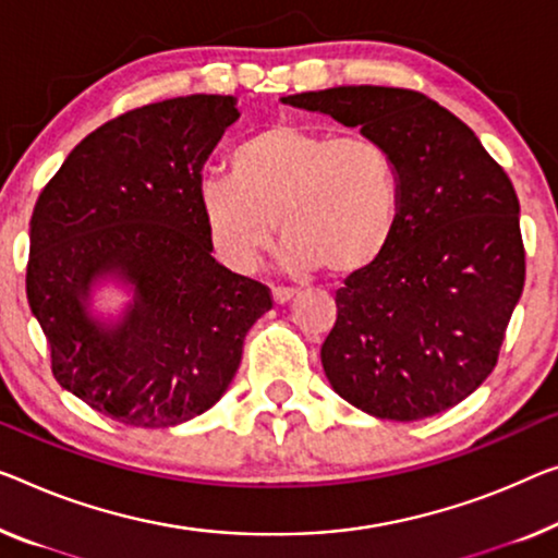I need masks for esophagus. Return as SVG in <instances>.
I'll return each instance as SVG.
<instances>
[{
    "label": "esophagus",
    "instance_id": "esophagus-1",
    "mask_svg": "<svg viewBox=\"0 0 558 558\" xmlns=\"http://www.w3.org/2000/svg\"><path fill=\"white\" fill-rule=\"evenodd\" d=\"M293 295H295L293 288H272V301H276L278 305L293 301Z\"/></svg>",
    "mask_w": 558,
    "mask_h": 558
}]
</instances>
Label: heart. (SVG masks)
<instances>
[{
  "label": "heart",
  "mask_w": 558,
  "mask_h": 558,
  "mask_svg": "<svg viewBox=\"0 0 558 558\" xmlns=\"http://www.w3.org/2000/svg\"><path fill=\"white\" fill-rule=\"evenodd\" d=\"M230 174H207L197 205L228 268L251 272L272 243L290 270L326 265L330 276L368 270L401 218V178L386 143L365 132L336 135L276 122L230 153ZM277 226H271V218Z\"/></svg>",
  "instance_id": "b5f03b06"
}]
</instances>
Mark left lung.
<instances>
[{
    "instance_id": "obj_1",
    "label": "left lung",
    "mask_w": 558,
    "mask_h": 558,
    "mask_svg": "<svg viewBox=\"0 0 558 558\" xmlns=\"http://www.w3.org/2000/svg\"><path fill=\"white\" fill-rule=\"evenodd\" d=\"M282 102L378 137L401 178L388 251L336 293L320 348L332 390L388 421L461 403L496 368L526 278L509 174L469 124L415 89L330 87Z\"/></svg>"
}]
</instances>
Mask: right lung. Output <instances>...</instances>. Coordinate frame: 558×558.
Returning a JSON list of instances; mask_svg holds the SVG:
<instances>
[{"label":"right lung","instance_id":"add662e5","mask_svg":"<svg viewBox=\"0 0 558 558\" xmlns=\"http://www.w3.org/2000/svg\"><path fill=\"white\" fill-rule=\"evenodd\" d=\"M240 118L190 95L105 122L66 155L29 220L27 301L57 384L124 426L170 428L220 401L270 288L220 265L197 205L203 165ZM136 288L125 318L86 313L88 288Z\"/></svg>","mask_w":558,"mask_h":558}]
</instances>
